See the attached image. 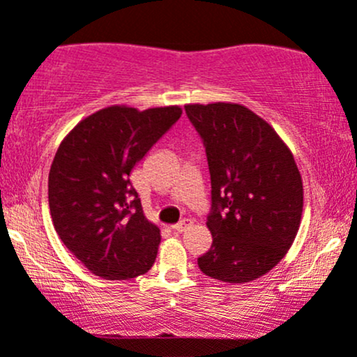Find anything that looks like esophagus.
Here are the masks:
<instances>
[{"label":"esophagus","mask_w":357,"mask_h":357,"mask_svg":"<svg viewBox=\"0 0 357 357\" xmlns=\"http://www.w3.org/2000/svg\"><path fill=\"white\" fill-rule=\"evenodd\" d=\"M191 225H193V222H191L190 218H185V220L176 223V225H172V230H174V232H178V234H181V232H185L186 229H190Z\"/></svg>","instance_id":"34e87169"}]
</instances>
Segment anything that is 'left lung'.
<instances>
[{
  "instance_id": "1",
  "label": "left lung",
  "mask_w": 357,
  "mask_h": 357,
  "mask_svg": "<svg viewBox=\"0 0 357 357\" xmlns=\"http://www.w3.org/2000/svg\"><path fill=\"white\" fill-rule=\"evenodd\" d=\"M185 109L211 179L206 227L213 242L198 266L223 283H249L287 256L300 229L303 183L295 158L271 125L242 105Z\"/></svg>"
}]
</instances>
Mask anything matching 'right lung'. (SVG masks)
<instances>
[{"label":"right lung","instance_id":"1","mask_svg":"<svg viewBox=\"0 0 357 357\" xmlns=\"http://www.w3.org/2000/svg\"><path fill=\"white\" fill-rule=\"evenodd\" d=\"M181 113L113 105L81 120L59 146L49 172L50 217L66 248L96 276L130 280L154 264L160 230L144 215L128 176Z\"/></svg>","mask_w":357,"mask_h":357}]
</instances>
